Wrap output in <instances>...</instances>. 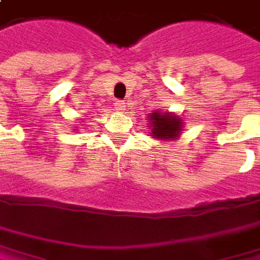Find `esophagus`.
<instances>
[{"label":"esophagus","mask_w":260,"mask_h":260,"mask_svg":"<svg viewBox=\"0 0 260 260\" xmlns=\"http://www.w3.org/2000/svg\"><path fill=\"white\" fill-rule=\"evenodd\" d=\"M114 105H116V110H117V111H123V110H125V102H123V101H116Z\"/></svg>","instance_id":"34e87169"}]
</instances>
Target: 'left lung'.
I'll list each match as a JSON object with an SVG mask.
<instances>
[{"label":"left lung","instance_id":"1","mask_svg":"<svg viewBox=\"0 0 260 260\" xmlns=\"http://www.w3.org/2000/svg\"><path fill=\"white\" fill-rule=\"evenodd\" d=\"M149 129L153 138L164 141H175L182 135L183 119L172 111H153L149 116Z\"/></svg>","mask_w":260,"mask_h":260}]
</instances>
